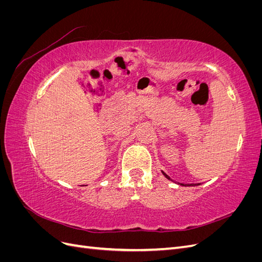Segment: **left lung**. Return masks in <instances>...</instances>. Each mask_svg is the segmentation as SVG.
Masks as SVG:
<instances>
[{"mask_svg": "<svg viewBox=\"0 0 262 262\" xmlns=\"http://www.w3.org/2000/svg\"><path fill=\"white\" fill-rule=\"evenodd\" d=\"M162 172H163V175H164L166 178L169 179V180H171V179H170V177H169L168 175H166V173H165L164 171H162ZM181 185H182V186H199L200 184H190V185H184V184H181Z\"/></svg>", "mask_w": 262, "mask_h": 262, "instance_id": "left-lung-1", "label": "left lung"}]
</instances>
